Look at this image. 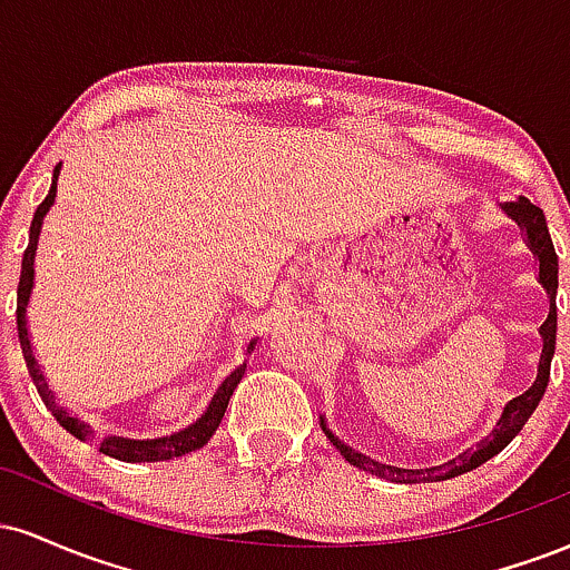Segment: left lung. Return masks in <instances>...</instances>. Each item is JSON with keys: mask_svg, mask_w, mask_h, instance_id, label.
<instances>
[{"mask_svg": "<svg viewBox=\"0 0 570 570\" xmlns=\"http://www.w3.org/2000/svg\"><path fill=\"white\" fill-rule=\"evenodd\" d=\"M501 208L517 222V225L522 227V233H525L528 246H531L535 259H539V284L544 286L549 294V316H547V322L539 326V335H541V340H544V348H541L539 372H535L533 385L525 391V394L514 396L512 402H507V407H503L495 429L490 431V434L480 444H476V448H469L466 453L453 458V461L442 463V466H431V469H399V466H385V463L372 461L370 455L358 453V450H353L345 442H340L337 436L326 429V423L322 417L324 434L330 436V442L340 450V455H343L348 463H353V466L364 469V472H370L375 476H383V480L402 482V485L450 480V476L472 472V469L482 466V463L490 461L493 455H499L501 450L507 448V444L512 442L517 434H520V429L525 426L528 417L533 415V410L539 407L541 396H544L547 383H549V364H552L554 337H558V305H554V297H558V254H554L552 238H549L544 212H541L539 206H533L531 200L522 198L520 195L517 200L503 203Z\"/></svg>", "mask_w": 570, "mask_h": 570, "instance_id": "1", "label": "left lung"}]
</instances>
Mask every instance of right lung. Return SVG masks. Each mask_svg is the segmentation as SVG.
Segmentation results:
<instances>
[{
	"label": "right lung",
	"mask_w": 570,
	"mask_h": 570,
	"mask_svg": "<svg viewBox=\"0 0 570 570\" xmlns=\"http://www.w3.org/2000/svg\"><path fill=\"white\" fill-rule=\"evenodd\" d=\"M56 181H58V166L53 171V185H50V193L48 198L37 206L35 212V219H31V230H29V246H26L23 252V263H21V281H18V340H21V351H23V358H26V367H29V375L31 381H35L39 396H42V402L48 404L50 410H53L56 421L61 423L63 429L69 431V434H75L77 440L88 442L94 440V431H90L88 423L77 421V417H71L67 410L58 407L56 399H53V391L48 389V381H45L42 370L37 367V358H35V351H31V340H29V330H26V305H29V297H31V286H35V254H37V240H39V230H42V219L45 214L50 212V206L56 203ZM254 351V340L248 343V353ZM246 372V362L240 364V367H235L230 375L225 377V381L219 383L217 394L212 396V402H208V407L203 415L198 417L195 423H189L187 429L181 431H174L171 436H158V440H122V436H104L101 442L96 444L98 450H101L104 455H112L117 461H128V463H153V461H171V458H179L185 453H193V450H198L206 444L208 440L214 436V431L219 429L222 417H225V410H227V402H230L235 385L240 383V377H244Z\"/></svg>",
	"instance_id": "1"
}]
</instances>
